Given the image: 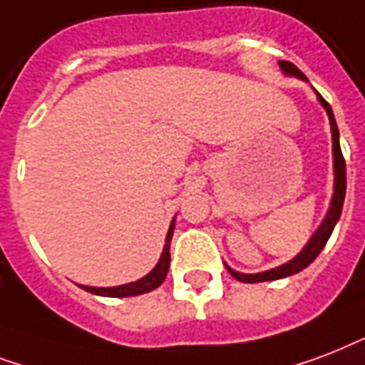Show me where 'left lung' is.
<instances>
[{"mask_svg":"<svg viewBox=\"0 0 365 365\" xmlns=\"http://www.w3.org/2000/svg\"><path fill=\"white\" fill-rule=\"evenodd\" d=\"M279 68H282V72L285 76H291V78H299V80L309 81L307 80V76L299 70L295 64H291L287 61H279L278 62ZM316 97H318V103L324 106V110L327 112V118H329V125H331V140H333V196H331V203H329V209H327L326 217H324V221L318 227L310 240L307 242L303 250L299 251L297 255L293 257L291 261L284 262V264H279L276 268H270V270H264V272H257V274H244L238 272V270H234L225 262V267L230 274H232L234 278L238 279V282H244V284H259V282H272V279H282L287 278V276H293V274L301 272L304 268L309 267L310 262L314 261L316 257L320 255V251L326 247L327 240L331 236L333 228L337 225L339 217H341V211H343V203H344V194H346V165H344V158L343 152H341V144H339V127L335 123V115H333L331 106L324 101L320 93L316 91Z\"/></svg>","mask_w":365,"mask_h":365,"instance_id":"8db88e82","label":"left lung"}]
</instances>
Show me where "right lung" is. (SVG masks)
I'll return each mask as SVG.
<instances>
[{
  "label": "right lung",
  "mask_w": 365,
  "mask_h": 365,
  "mask_svg": "<svg viewBox=\"0 0 365 365\" xmlns=\"http://www.w3.org/2000/svg\"><path fill=\"white\" fill-rule=\"evenodd\" d=\"M173 230H175V217L171 225H169L168 236H165V245H163L162 255H160V261L150 272L143 276L137 282H131V284H123V285H114V287H93V285H81V289L89 291L93 295H101V297H135V295H143V293H148V291H154L156 287L163 284V279L169 272V262H171V238H173Z\"/></svg>",
  "instance_id": "obj_1"
}]
</instances>
